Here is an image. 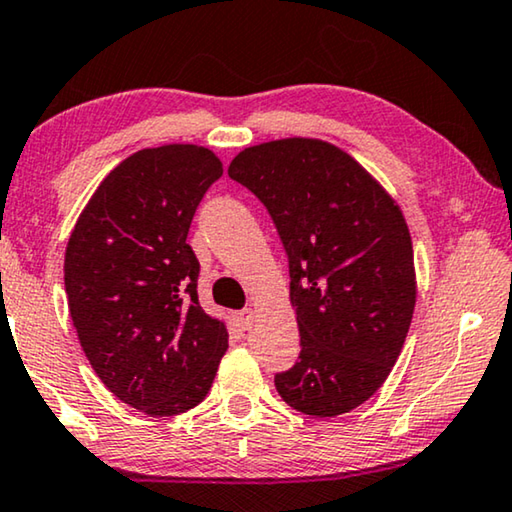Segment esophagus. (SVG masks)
Here are the masks:
<instances>
[{
    "label": "esophagus",
    "mask_w": 512,
    "mask_h": 512,
    "mask_svg": "<svg viewBox=\"0 0 512 512\" xmlns=\"http://www.w3.org/2000/svg\"><path fill=\"white\" fill-rule=\"evenodd\" d=\"M236 322H239V326H241L243 331H248L250 326H253V322H255V312L250 310V308L236 312Z\"/></svg>",
    "instance_id": "obj_1"
}]
</instances>
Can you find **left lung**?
I'll return each mask as SVG.
<instances>
[{
    "instance_id": "1",
    "label": "left lung",
    "mask_w": 512,
    "mask_h": 512,
    "mask_svg": "<svg viewBox=\"0 0 512 512\" xmlns=\"http://www.w3.org/2000/svg\"><path fill=\"white\" fill-rule=\"evenodd\" d=\"M227 174L269 209L289 257L301 361L276 375L280 398L305 416L347 414L391 375L414 317L400 204L356 158L315 137L243 149Z\"/></svg>"
}]
</instances>
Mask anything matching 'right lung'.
<instances>
[{
  "instance_id": "add662e5",
  "label": "right lung",
  "mask_w": 512,
  "mask_h": 512,
  "mask_svg": "<svg viewBox=\"0 0 512 512\" xmlns=\"http://www.w3.org/2000/svg\"><path fill=\"white\" fill-rule=\"evenodd\" d=\"M223 174L200 144L140 149L114 167L75 223L64 257L68 310L98 379L149 416L207 398L227 326L197 301L190 220Z\"/></svg>"
}]
</instances>
